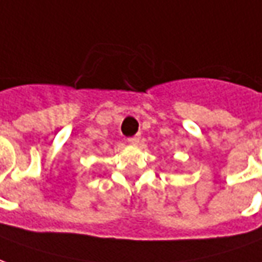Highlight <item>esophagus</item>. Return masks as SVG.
Instances as JSON below:
<instances>
[{
    "instance_id": "obj_1",
    "label": "esophagus",
    "mask_w": 262,
    "mask_h": 262,
    "mask_svg": "<svg viewBox=\"0 0 262 262\" xmlns=\"http://www.w3.org/2000/svg\"><path fill=\"white\" fill-rule=\"evenodd\" d=\"M139 140H140V136H139V135H136V136H132L127 139V142H129L130 144H137L139 143Z\"/></svg>"
}]
</instances>
